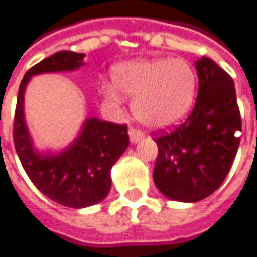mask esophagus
Returning a JSON list of instances; mask_svg holds the SVG:
<instances>
[{
	"label": "esophagus",
	"mask_w": 257,
	"mask_h": 257,
	"mask_svg": "<svg viewBox=\"0 0 257 257\" xmlns=\"http://www.w3.org/2000/svg\"><path fill=\"white\" fill-rule=\"evenodd\" d=\"M129 138H131V143H138L140 140H143L144 138V132L141 129H137L134 128V126H131L129 128Z\"/></svg>",
	"instance_id": "obj_1"
}]
</instances>
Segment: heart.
I'll return each instance as SVG.
<instances>
[{
    "label": "heart",
    "instance_id": "b5f03b06",
    "mask_svg": "<svg viewBox=\"0 0 257 257\" xmlns=\"http://www.w3.org/2000/svg\"><path fill=\"white\" fill-rule=\"evenodd\" d=\"M114 85L134 97L132 109L137 119L150 128H166L190 110L196 93V74L183 59L134 61L117 67ZM104 96L119 101V93L112 85L104 87Z\"/></svg>",
    "mask_w": 257,
    "mask_h": 257
}]
</instances>
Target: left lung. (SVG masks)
<instances>
[{
  "mask_svg": "<svg viewBox=\"0 0 257 257\" xmlns=\"http://www.w3.org/2000/svg\"><path fill=\"white\" fill-rule=\"evenodd\" d=\"M199 80L195 107L174 129H160L153 179L173 201L198 202L221 186L238 150L241 116L233 78L212 59L196 61Z\"/></svg>",
  "mask_w": 257,
  "mask_h": 257,
  "instance_id": "obj_1",
  "label": "left lung"
}]
</instances>
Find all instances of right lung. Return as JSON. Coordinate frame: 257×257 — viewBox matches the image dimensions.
Listing matches in <instances>:
<instances>
[{
  "label": "right lung",
  "instance_id": "right-lung-1",
  "mask_svg": "<svg viewBox=\"0 0 257 257\" xmlns=\"http://www.w3.org/2000/svg\"><path fill=\"white\" fill-rule=\"evenodd\" d=\"M84 53L61 51L24 74L14 114L13 140L22 166L33 185L49 199L68 208H85L103 201L112 186L110 169L129 145L126 125L87 119L77 140L59 154H39L33 148L23 110L24 90L33 75L74 71Z\"/></svg>",
  "mask_w": 257,
  "mask_h": 257
}]
</instances>
